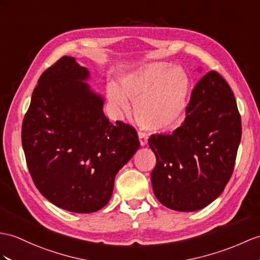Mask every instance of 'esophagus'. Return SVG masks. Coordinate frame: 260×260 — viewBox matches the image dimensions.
Here are the masks:
<instances>
[{
  "mask_svg": "<svg viewBox=\"0 0 260 260\" xmlns=\"http://www.w3.org/2000/svg\"><path fill=\"white\" fill-rule=\"evenodd\" d=\"M138 136H139V141H140V144L142 145V147L148 143V136H147V134H144V132H139Z\"/></svg>",
  "mask_w": 260,
  "mask_h": 260,
  "instance_id": "34e87169",
  "label": "esophagus"
}]
</instances>
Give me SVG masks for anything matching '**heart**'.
Masks as SVG:
<instances>
[{
	"instance_id": "obj_1",
	"label": "heart",
	"mask_w": 260,
	"mask_h": 260,
	"mask_svg": "<svg viewBox=\"0 0 260 260\" xmlns=\"http://www.w3.org/2000/svg\"><path fill=\"white\" fill-rule=\"evenodd\" d=\"M119 88L109 85L107 96L123 113L135 101V117L143 129L160 132L173 129L184 116L189 98V78L184 69L169 62L144 64L119 78Z\"/></svg>"
}]
</instances>
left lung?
<instances>
[{
	"instance_id": "1",
	"label": "left lung",
	"mask_w": 260,
	"mask_h": 260,
	"mask_svg": "<svg viewBox=\"0 0 260 260\" xmlns=\"http://www.w3.org/2000/svg\"><path fill=\"white\" fill-rule=\"evenodd\" d=\"M185 112V120L172 134L149 138L156 157L151 182L161 204L193 212L211 204L229 183L242 119L230 85L214 71L195 85Z\"/></svg>"
}]
</instances>
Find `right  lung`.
<instances>
[{"label": "right lung", "instance_id": "right-lung-1", "mask_svg": "<svg viewBox=\"0 0 260 260\" xmlns=\"http://www.w3.org/2000/svg\"><path fill=\"white\" fill-rule=\"evenodd\" d=\"M89 72L64 56L42 74L22 124V144L35 186L74 213L96 212L112 195L116 174L140 147L136 129L105 116Z\"/></svg>", "mask_w": 260, "mask_h": 260}]
</instances>
